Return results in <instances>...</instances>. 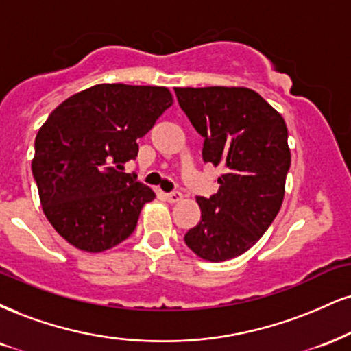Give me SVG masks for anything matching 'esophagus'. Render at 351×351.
Segmentation results:
<instances>
[{
    "label": "esophagus",
    "instance_id": "34e87169",
    "mask_svg": "<svg viewBox=\"0 0 351 351\" xmlns=\"http://www.w3.org/2000/svg\"><path fill=\"white\" fill-rule=\"evenodd\" d=\"M167 201L168 202H171V204H175V202H180V201H183V194H181L180 191H173V193H168L167 196Z\"/></svg>",
    "mask_w": 351,
    "mask_h": 351
}]
</instances>
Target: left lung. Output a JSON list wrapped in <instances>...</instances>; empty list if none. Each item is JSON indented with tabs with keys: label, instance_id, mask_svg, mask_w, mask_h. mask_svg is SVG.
Here are the masks:
<instances>
[{
	"label": "left lung",
	"instance_id": "obj_1",
	"mask_svg": "<svg viewBox=\"0 0 351 351\" xmlns=\"http://www.w3.org/2000/svg\"><path fill=\"white\" fill-rule=\"evenodd\" d=\"M175 93L204 137V162L226 168L217 178L219 191L196 197L201 221L184 242L206 261L235 258L258 242L280 213L291 165L288 128L250 88H175Z\"/></svg>",
	"mask_w": 351,
	"mask_h": 351
}]
</instances>
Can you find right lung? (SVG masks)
<instances>
[{
    "mask_svg": "<svg viewBox=\"0 0 351 351\" xmlns=\"http://www.w3.org/2000/svg\"><path fill=\"white\" fill-rule=\"evenodd\" d=\"M171 104L165 86L103 83L70 96L42 124L32 175L45 217L75 248L101 253L132 234L155 193L124 163Z\"/></svg>",
    "mask_w": 351,
    "mask_h": 351,
    "instance_id": "1",
    "label": "right lung"
}]
</instances>
